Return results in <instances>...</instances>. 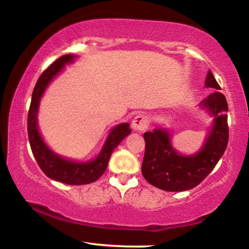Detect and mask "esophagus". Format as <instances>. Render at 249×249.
<instances>
[{
	"mask_svg": "<svg viewBox=\"0 0 249 249\" xmlns=\"http://www.w3.org/2000/svg\"><path fill=\"white\" fill-rule=\"evenodd\" d=\"M149 120L146 114H138L134 118L131 122V128L136 131H144L148 127Z\"/></svg>",
	"mask_w": 249,
	"mask_h": 249,
	"instance_id": "34e87169",
	"label": "esophagus"
}]
</instances>
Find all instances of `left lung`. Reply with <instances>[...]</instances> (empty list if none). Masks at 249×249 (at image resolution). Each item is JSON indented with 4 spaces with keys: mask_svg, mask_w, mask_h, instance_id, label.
Masks as SVG:
<instances>
[{
    "mask_svg": "<svg viewBox=\"0 0 249 249\" xmlns=\"http://www.w3.org/2000/svg\"><path fill=\"white\" fill-rule=\"evenodd\" d=\"M206 88L216 91L199 103L213 117L202 148L194 154H181L172 146L168 128H155L145 132V155L142 172L147 181L165 192H183L199 185L222 158L229 139L228 103L220 93L221 87L209 70L205 79Z\"/></svg>",
    "mask_w": 249,
    "mask_h": 249,
    "instance_id": "8db88e82",
    "label": "left lung"
}]
</instances>
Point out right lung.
I'll return each mask as SVG.
<instances>
[{
	"label": "right lung",
	"instance_id": "1",
	"mask_svg": "<svg viewBox=\"0 0 249 249\" xmlns=\"http://www.w3.org/2000/svg\"><path fill=\"white\" fill-rule=\"evenodd\" d=\"M77 55L67 54L51 64L37 80L34 88L28 112V138L32 152L42 171L49 178L67 185H87L100 178L107 168L108 160L118 145L130 134L129 124H119L108 132L104 145L96 158L89 161H78L59 155L46 144L38 127L39 103L49 85L62 72L68 64L74 62Z\"/></svg>",
	"mask_w": 249,
	"mask_h": 249
}]
</instances>
